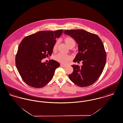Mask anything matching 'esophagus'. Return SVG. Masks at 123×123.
Here are the masks:
<instances>
[{
  "mask_svg": "<svg viewBox=\"0 0 123 123\" xmlns=\"http://www.w3.org/2000/svg\"><path fill=\"white\" fill-rule=\"evenodd\" d=\"M60 66H61V67H65L67 66V65H65V64H60Z\"/></svg>",
  "mask_w": 123,
  "mask_h": 123,
  "instance_id": "obj_1",
  "label": "esophagus"
}]
</instances>
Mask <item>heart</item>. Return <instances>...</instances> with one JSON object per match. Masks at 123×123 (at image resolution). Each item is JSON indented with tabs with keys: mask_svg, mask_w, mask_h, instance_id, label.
<instances>
[{
	"mask_svg": "<svg viewBox=\"0 0 123 123\" xmlns=\"http://www.w3.org/2000/svg\"><path fill=\"white\" fill-rule=\"evenodd\" d=\"M64 42L66 45L69 47H73L76 45V41L73 38L71 37L67 36L64 38ZM58 41H56L53 46L54 51L57 49ZM71 59V56L68 55H65L62 53H59L54 57V59L57 62L61 63H66L68 62Z\"/></svg>",
	"mask_w": 123,
	"mask_h": 123,
	"instance_id": "b5f03b06",
	"label": "heart"
}]
</instances>
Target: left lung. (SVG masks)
Instances as JSON below:
<instances>
[{
	"label": "left lung",
	"mask_w": 123,
	"mask_h": 123,
	"mask_svg": "<svg viewBox=\"0 0 123 123\" xmlns=\"http://www.w3.org/2000/svg\"><path fill=\"white\" fill-rule=\"evenodd\" d=\"M64 34L71 36L78 44V52L73 62L82 66L72 65L73 72L69 79L81 87L89 86L100 78L106 62V53L101 38L96 34L83 30H65Z\"/></svg>",
	"instance_id": "1"
}]
</instances>
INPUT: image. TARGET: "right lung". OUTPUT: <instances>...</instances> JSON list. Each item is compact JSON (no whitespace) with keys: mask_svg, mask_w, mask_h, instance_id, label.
I'll return each mask as SVG.
<instances>
[{"mask_svg":"<svg viewBox=\"0 0 123 123\" xmlns=\"http://www.w3.org/2000/svg\"><path fill=\"white\" fill-rule=\"evenodd\" d=\"M63 30L40 31L25 37L18 46L15 56V64L24 82L34 88L45 86L52 79L60 63L55 60L48 63L42 59L51 56L56 38Z\"/></svg>","mask_w":123,"mask_h":123,"instance_id":"obj_1","label":"right lung"}]
</instances>
